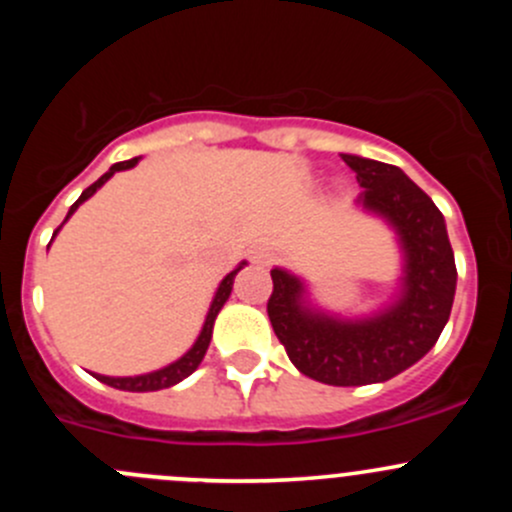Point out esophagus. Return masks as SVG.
I'll list each match as a JSON object with an SVG mask.
<instances>
[{"label": "esophagus", "instance_id": "obj_1", "mask_svg": "<svg viewBox=\"0 0 512 512\" xmlns=\"http://www.w3.org/2000/svg\"><path fill=\"white\" fill-rule=\"evenodd\" d=\"M257 262H262V265H267V262H272V255H270V252L262 250L260 255H257Z\"/></svg>", "mask_w": 512, "mask_h": 512}]
</instances>
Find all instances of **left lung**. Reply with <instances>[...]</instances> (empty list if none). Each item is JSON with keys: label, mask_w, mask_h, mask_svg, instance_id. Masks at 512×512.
I'll use <instances>...</instances> for the list:
<instances>
[{"label": "left lung", "mask_w": 512, "mask_h": 512, "mask_svg": "<svg viewBox=\"0 0 512 512\" xmlns=\"http://www.w3.org/2000/svg\"><path fill=\"white\" fill-rule=\"evenodd\" d=\"M342 158L364 188V208L399 230L406 250L404 294L379 317L339 322L309 312L297 277L272 270L267 314L289 361L304 376L329 386H364L401 374L438 342L451 317L456 260L441 210L401 168L359 156Z\"/></svg>", "instance_id": "obj_1"}]
</instances>
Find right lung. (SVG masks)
<instances>
[{
	"label": "right lung",
	"mask_w": 512,
	"mask_h": 512,
	"mask_svg": "<svg viewBox=\"0 0 512 512\" xmlns=\"http://www.w3.org/2000/svg\"><path fill=\"white\" fill-rule=\"evenodd\" d=\"M136 163H138V158L123 160V163L111 165V168H108V173H103L101 178H98L94 185H89V188H86L84 193H81V198L76 200L74 205H71L69 215H74V210L79 208V205L84 203L86 198H91V195H94L96 190L101 188V185L106 183V180L111 178L113 173H118V170L133 168V165H136ZM69 215H66V220H69ZM56 232H59V230H54V235H56ZM237 272H240V267H237V270H232L230 275H227L225 280L220 282L218 292H215L213 304H210L208 317H205L203 332H200L198 342L193 344V349H190L188 354L180 356V359L175 361V364L165 366V369L153 371V374H143V376H123V379H121V376H118V379H116V376H98V374H96V379H98V381H103V384L113 386V389H123V391H158V389H168V386L178 384V381H183L185 376L193 374V371L198 369V366H200V361H203L205 352H208V347H210V337H213V324H215V317H218V312H220V309H223L225 299L230 297V292H232V280H235Z\"/></svg>",
	"instance_id": "right-lung-1"
}]
</instances>
